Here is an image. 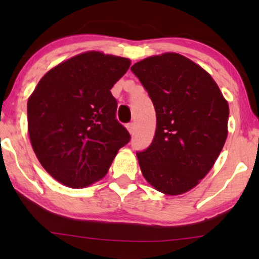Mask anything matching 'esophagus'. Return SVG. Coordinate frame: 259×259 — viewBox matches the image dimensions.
I'll use <instances>...</instances> for the list:
<instances>
[{"mask_svg":"<svg viewBox=\"0 0 259 259\" xmlns=\"http://www.w3.org/2000/svg\"><path fill=\"white\" fill-rule=\"evenodd\" d=\"M126 128L130 132V134H133L134 131H136V125H134L133 122H131V123H128V125L126 126Z\"/></svg>","mask_w":259,"mask_h":259,"instance_id":"obj_1","label":"esophagus"}]
</instances>
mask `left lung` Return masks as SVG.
Listing matches in <instances>:
<instances>
[{
    "instance_id": "left-lung-1",
    "label": "left lung",
    "mask_w": 259,
    "mask_h": 259,
    "mask_svg": "<svg viewBox=\"0 0 259 259\" xmlns=\"http://www.w3.org/2000/svg\"><path fill=\"white\" fill-rule=\"evenodd\" d=\"M131 70L146 88L157 116L153 141L137 154L141 173L167 196L189 192L224 146L228 101L206 70L178 53L150 56Z\"/></svg>"
}]
</instances>
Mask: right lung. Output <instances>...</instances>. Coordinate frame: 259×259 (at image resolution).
Masks as SVG:
<instances>
[{"label": "right lung", "instance_id": "obj_1", "mask_svg": "<svg viewBox=\"0 0 259 259\" xmlns=\"http://www.w3.org/2000/svg\"><path fill=\"white\" fill-rule=\"evenodd\" d=\"M131 60L88 51L42 76L27 104L31 147L46 171L62 185L82 189L107 175L131 139L115 119L114 83Z\"/></svg>", "mask_w": 259, "mask_h": 259}]
</instances>
